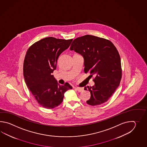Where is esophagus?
<instances>
[{"instance_id":"1","label":"esophagus","mask_w":147,"mask_h":147,"mask_svg":"<svg viewBox=\"0 0 147 147\" xmlns=\"http://www.w3.org/2000/svg\"><path fill=\"white\" fill-rule=\"evenodd\" d=\"M75 89L79 92H81L82 91H83V90H84L83 88L76 87L75 88Z\"/></svg>"}]
</instances>
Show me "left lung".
<instances>
[{"mask_svg": "<svg viewBox=\"0 0 147 147\" xmlns=\"http://www.w3.org/2000/svg\"><path fill=\"white\" fill-rule=\"evenodd\" d=\"M70 50L84 58V71L94 76L92 87L86 86L90 92L87 103L97 106L106 102L118 87L122 77L121 59L112 42L102 38L85 35L75 39Z\"/></svg>", "mask_w": 147, "mask_h": 147, "instance_id": "1", "label": "left lung"}]
</instances>
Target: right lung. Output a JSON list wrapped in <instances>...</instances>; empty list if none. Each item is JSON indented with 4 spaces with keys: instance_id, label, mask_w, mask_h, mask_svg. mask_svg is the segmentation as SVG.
Returning a JSON list of instances; mask_svg holds the SVG:
<instances>
[{
    "instance_id": "right-lung-1",
    "label": "right lung",
    "mask_w": 147,
    "mask_h": 147,
    "mask_svg": "<svg viewBox=\"0 0 147 147\" xmlns=\"http://www.w3.org/2000/svg\"><path fill=\"white\" fill-rule=\"evenodd\" d=\"M72 41L45 38L31 45L26 53L23 66L25 82L38 103L45 108L58 106L65 92L72 88L68 82L59 84L52 75L58 57Z\"/></svg>"
}]
</instances>
